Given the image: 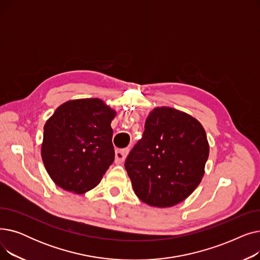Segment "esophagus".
Here are the masks:
<instances>
[{
  "mask_svg": "<svg viewBox=\"0 0 260 260\" xmlns=\"http://www.w3.org/2000/svg\"><path fill=\"white\" fill-rule=\"evenodd\" d=\"M129 152L128 148H122V149H116V154H115V162L117 165H120L123 161L125 160L127 154Z\"/></svg>",
  "mask_w": 260,
  "mask_h": 260,
  "instance_id": "1",
  "label": "esophagus"
}]
</instances>
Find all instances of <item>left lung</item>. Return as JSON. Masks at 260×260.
<instances>
[{
  "instance_id": "8db88e82",
  "label": "left lung",
  "mask_w": 260,
  "mask_h": 260,
  "mask_svg": "<svg viewBox=\"0 0 260 260\" xmlns=\"http://www.w3.org/2000/svg\"><path fill=\"white\" fill-rule=\"evenodd\" d=\"M209 152L207 134L199 121L175 108L157 107L147 117L142 138L124 167L141 201L170 208L198 186Z\"/></svg>"
}]
</instances>
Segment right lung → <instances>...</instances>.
Returning a JSON list of instances; mask_svg holds the SVG:
<instances>
[{"label":"right lung","instance_id":"obj_1","mask_svg":"<svg viewBox=\"0 0 260 260\" xmlns=\"http://www.w3.org/2000/svg\"><path fill=\"white\" fill-rule=\"evenodd\" d=\"M115 116L100 99H80L60 105L47 120L41 154L58 186L82 194L101 181L115 160Z\"/></svg>","mask_w":260,"mask_h":260}]
</instances>
